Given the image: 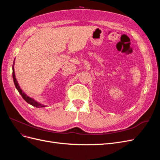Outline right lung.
Here are the masks:
<instances>
[{
    "label": "right lung",
    "instance_id": "obj_1",
    "mask_svg": "<svg viewBox=\"0 0 160 160\" xmlns=\"http://www.w3.org/2000/svg\"><path fill=\"white\" fill-rule=\"evenodd\" d=\"M12 77H13L14 83V85H15V87H16L17 89L19 92V93L21 95V96L22 97V98L25 99L28 104H30V105L34 106V107H36V108H43V107H45V105H42L41 104L38 103V102H37V101H35L33 99L29 98V97L27 96V95H25V93H24V92H22V91L20 88V87H19V85L18 84V82H17L16 78H15V75H14V67H12Z\"/></svg>",
    "mask_w": 160,
    "mask_h": 160
}]
</instances>
